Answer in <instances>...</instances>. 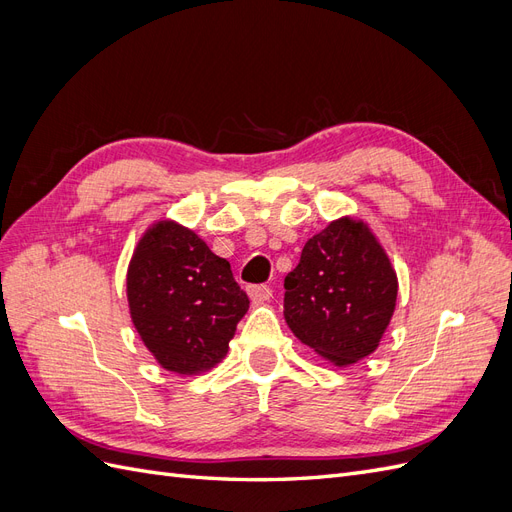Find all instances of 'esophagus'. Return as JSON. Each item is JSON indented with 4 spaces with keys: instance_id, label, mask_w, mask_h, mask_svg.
Listing matches in <instances>:
<instances>
[{
    "instance_id": "esophagus-1",
    "label": "esophagus",
    "mask_w": 512,
    "mask_h": 512,
    "mask_svg": "<svg viewBox=\"0 0 512 512\" xmlns=\"http://www.w3.org/2000/svg\"><path fill=\"white\" fill-rule=\"evenodd\" d=\"M247 294H250V299L254 303H262V301H269L273 290L265 284H256V286H247Z\"/></svg>"
}]
</instances>
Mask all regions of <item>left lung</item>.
Listing matches in <instances>:
<instances>
[{
	"instance_id": "left-lung-1",
	"label": "left lung",
	"mask_w": 512,
	"mask_h": 512,
	"mask_svg": "<svg viewBox=\"0 0 512 512\" xmlns=\"http://www.w3.org/2000/svg\"><path fill=\"white\" fill-rule=\"evenodd\" d=\"M284 288L290 331L327 361L352 365L378 348L389 327L397 275L369 228L342 218L305 243Z\"/></svg>"
}]
</instances>
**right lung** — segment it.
I'll list each match as a JSON object with an SVG mask.
<instances>
[{"label":"right lung","instance_id":"add662e5","mask_svg":"<svg viewBox=\"0 0 512 512\" xmlns=\"http://www.w3.org/2000/svg\"><path fill=\"white\" fill-rule=\"evenodd\" d=\"M128 303L145 346L175 374H196L224 359L250 307L230 262L175 222H158L138 241Z\"/></svg>","mask_w":512,"mask_h":512}]
</instances>
